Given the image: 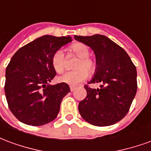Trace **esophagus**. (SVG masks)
<instances>
[{
  "instance_id": "obj_1",
  "label": "esophagus",
  "mask_w": 151,
  "mask_h": 151,
  "mask_svg": "<svg viewBox=\"0 0 151 151\" xmlns=\"http://www.w3.org/2000/svg\"><path fill=\"white\" fill-rule=\"evenodd\" d=\"M76 90V87L75 86H70V91H75Z\"/></svg>"
}]
</instances>
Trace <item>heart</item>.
Segmentation results:
<instances>
[{"mask_svg":"<svg viewBox=\"0 0 151 151\" xmlns=\"http://www.w3.org/2000/svg\"><path fill=\"white\" fill-rule=\"evenodd\" d=\"M69 50L70 52L79 57V60L75 65V69H78L64 73L57 78V81L67 85L76 86L85 81L88 76L87 72L89 74H93L96 70L97 65L95 60L89 56L91 51L88 46L84 43H74L69 47ZM52 65L57 73L62 72L65 69L66 58L63 51L57 50L53 53L52 56Z\"/></svg>","mask_w":151,"mask_h":151,"instance_id":"obj_1","label":"heart"}]
</instances>
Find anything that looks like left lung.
I'll return each instance as SVG.
<instances>
[{"label":"left lung","mask_w":151,"mask_h":151,"mask_svg":"<svg viewBox=\"0 0 151 151\" xmlns=\"http://www.w3.org/2000/svg\"><path fill=\"white\" fill-rule=\"evenodd\" d=\"M74 39L95 52L97 67L88 83L101 84L96 89L84 86L87 95L79 103V112L95 126L117 123L126 116L136 95V67L126 52L107 36L75 35Z\"/></svg>","instance_id":"8db88e82"}]
</instances>
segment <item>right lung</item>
Segmentation results:
<instances>
[{
    "label": "right lung",
    "instance_id": "1",
    "mask_svg": "<svg viewBox=\"0 0 151 151\" xmlns=\"http://www.w3.org/2000/svg\"><path fill=\"white\" fill-rule=\"evenodd\" d=\"M72 41L70 36L43 35L18 49L5 70V93L9 108L22 123L40 126L52 121L69 85L49 82L56 75L52 65L56 51Z\"/></svg>",
    "mask_w": 151,
    "mask_h": 151
}]
</instances>
